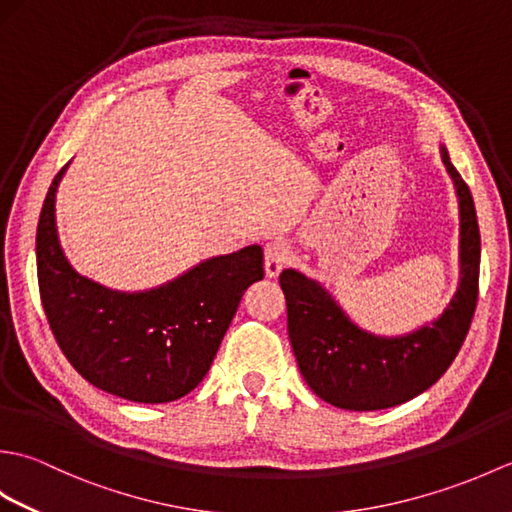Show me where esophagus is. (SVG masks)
I'll return each mask as SVG.
<instances>
[{"label": "esophagus", "instance_id": "34e87169", "mask_svg": "<svg viewBox=\"0 0 512 512\" xmlns=\"http://www.w3.org/2000/svg\"><path fill=\"white\" fill-rule=\"evenodd\" d=\"M264 266L268 277H277L290 259V246L286 242H270L264 248Z\"/></svg>", "mask_w": 512, "mask_h": 512}]
</instances>
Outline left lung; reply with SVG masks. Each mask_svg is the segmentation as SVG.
I'll use <instances>...</instances> for the list:
<instances>
[{
  "mask_svg": "<svg viewBox=\"0 0 512 512\" xmlns=\"http://www.w3.org/2000/svg\"><path fill=\"white\" fill-rule=\"evenodd\" d=\"M442 162L460 204V284L436 321L402 336H376L358 328L314 279L286 268L279 275L288 306V336L308 387L321 400L350 411L396 407L427 391L447 372L471 328L480 281V226L473 195Z\"/></svg>",
  "mask_w": 512,
  "mask_h": 512,
  "instance_id": "obj_1",
  "label": "left lung"
}]
</instances>
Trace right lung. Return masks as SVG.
<instances>
[{
  "instance_id": "obj_1",
  "label": "right lung",
  "mask_w": 512,
  "mask_h": 512,
  "mask_svg": "<svg viewBox=\"0 0 512 512\" xmlns=\"http://www.w3.org/2000/svg\"><path fill=\"white\" fill-rule=\"evenodd\" d=\"M70 165V162H68ZM54 176L37 224V277L50 330L70 365L134 402L187 396L209 372L244 290L264 279L262 246L204 259L165 286L118 292L81 277L59 244Z\"/></svg>"
}]
</instances>
